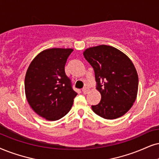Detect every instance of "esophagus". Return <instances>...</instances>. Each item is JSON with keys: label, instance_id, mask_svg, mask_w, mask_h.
I'll list each match as a JSON object with an SVG mask.
<instances>
[{"label": "esophagus", "instance_id": "esophagus-1", "mask_svg": "<svg viewBox=\"0 0 159 159\" xmlns=\"http://www.w3.org/2000/svg\"><path fill=\"white\" fill-rule=\"evenodd\" d=\"M89 88L84 87V88H83V89H82V92H83L84 94H86L88 92H89Z\"/></svg>", "mask_w": 159, "mask_h": 159}]
</instances>
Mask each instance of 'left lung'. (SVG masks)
I'll return each instance as SVG.
<instances>
[{
	"label": "left lung",
	"mask_w": 159,
	"mask_h": 159,
	"mask_svg": "<svg viewBox=\"0 0 159 159\" xmlns=\"http://www.w3.org/2000/svg\"><path fill=\"white\" fill-rule=\"evenodd\" d=\"M86 61L93 67L97 89L101 94L92 109L98 116L114 120L129 111L136 99L139 78L128 56L110 45H100L84 51Z\"/></svg>",
	"instance_id": "left-lung-1"
}]
</instances>
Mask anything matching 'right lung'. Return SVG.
Here are the masks:
<instances>
[{"mask_svg":"<svg viewBox=\"0 0 159 159\" xmlns=\"http://www.w3.org/2000/svg\"><path fill=\"white\" fill-rule=\"evenodd\" d=\"M72 48H49L36 56L28 67L25 92L32 109L42 117L55 121L65 116L77 95L66 75L65 66Z\"/></svg>","mask_w":159,"mask_h":159,"instance_id":"add662e5","label":"right lung"}]
</instances>
